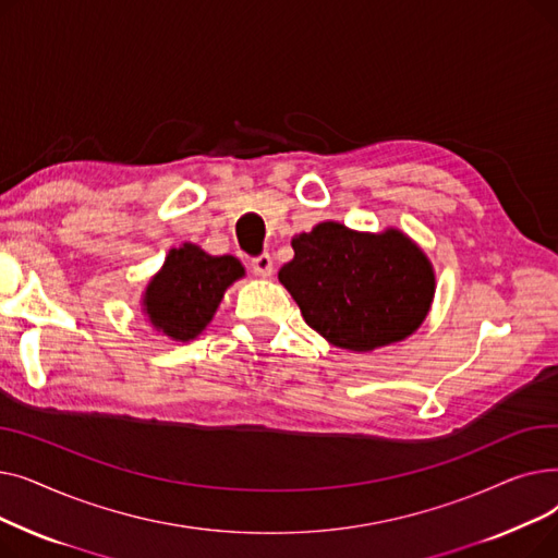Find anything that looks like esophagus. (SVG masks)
Instances as JSON below:
<instances>
[{"label":"esophagus","mask_w":558,"mask_h":558,"mask_svg":"<svg viewBox=\"0 0 558 558\" xmlns=\"http://www.w3.org/2000/svg\"><path fill=\"white\" fill-rule=\"evenodd\" d=\"M251 269L259 278H269L274 274V259L269 253H259L251 259Z\"/></svg>","instance_id":"esophagus-1"}]
</instances>
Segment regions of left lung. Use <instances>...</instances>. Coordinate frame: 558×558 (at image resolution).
<instances>
[{"label": "left lung", "instance_id": "8db88e82", "mask_svg": "<svg viewBox=\"0 0 558 558\" xmlns=\"http://www.w3.org/2000/svg\"><path fill=\"white\" fill-rule=\"evenodd\" d=\"M278 278L305 324L330 343L373 350L412 335L427 316L434 271L400 230L355 232L326 221L291 240Z\"/></svg>", "mask_w": 558, "mask_h": 558}]
</instances>
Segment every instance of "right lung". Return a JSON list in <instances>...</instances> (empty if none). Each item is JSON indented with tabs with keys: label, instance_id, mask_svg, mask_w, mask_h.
<instances>
[{
	"label": "right lung",
	"instance_id": "1",
	"mask_svg": "<svg viewBox=\"0 0 558 558\" xmlns=\"http://www.w3.org/2000/svg\"><path fill=\"white\" fill-rule=\"evenodd\" d=\"M242 276L238 257H217L183 244L167 255L160 274L146 287L144 310L167 337L190 341L210 324L223 291Z\"/></svg>",
	"mask_w": 558,
	"mask_h": 558
}]
</instances>
